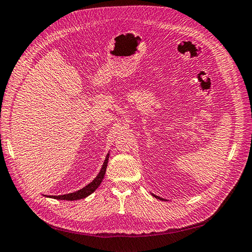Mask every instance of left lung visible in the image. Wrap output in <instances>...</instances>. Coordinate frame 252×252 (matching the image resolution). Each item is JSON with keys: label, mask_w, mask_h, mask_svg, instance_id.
<instances>
[{"label": "left lung", "mask_w": 252, "mask_h": 252, "mask_svg": "<svg viewBox=\"0 0 252 252\" xmlns=\"http://www.w3.org/2000/svg\"><path fill=\"white\" fill-rule=\"evenodd\" d=\"M153 196H154V197H156V198H158V199H160V200H165V199H163V198L159 197V196H157V195H154V194H153Z\"/></svg>", "instance_id": "1"}]
</instances>
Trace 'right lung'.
<instances>
[{
    "mask_svg": "<svg viewBox=\"0 0 252 252\" xmlns=\"http://www.w3.org/2000/svg\"><path fill=\"white\" fill-rule=\"evenodd\" d=\"M108 159H109V154H107V156L105 158V161L101 165V169L98 172V174L96 175V178L91 182L90 184L87 186H84L83 189H79L77 191L73 192H69V194L65 195H60V196H46L50 198H54V199H61V200H78V199H83V198L90 196L93 191L98 189V186L100 185L101 181L104 179V175L106 173V168H107V163H108ZM45 196V195H44Z\"/></svg>",
    "mask_w": 252,
    "mask_h": 252,
    "instance_id": "obj_1",
    "label": "right lung"
}]
</instances>
